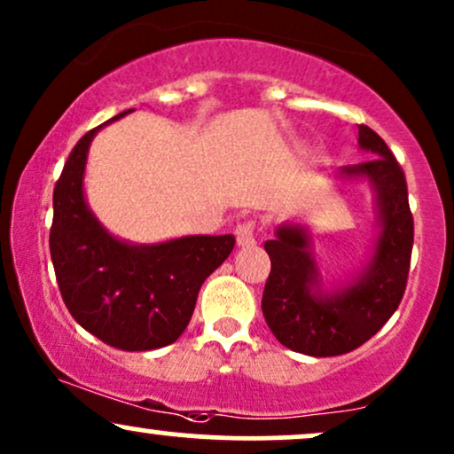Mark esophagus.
<instances>
[{
	"mask_svg": "<svg viewBox=\"0 0 454 454\" xmlns=\"http://www.w3.org/2000/svg\"><path fill=\"white\" fill-rule=\"evenodd\" d=\"M237 243L241 247H249V245H256V222L254 220H245L241 223H237Z\"/></svg>",
	"mask_w": 454,
	"mask_h": 454,
	"instance_id": "34e87169",
	"label": "esophagus"
}]
</instances>
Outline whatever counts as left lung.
Listing matches in <instances>:
<instances>
[{
	"instance_id": "left-lung-1",
	"label": "left lung",
	"mask_w": 454,
	"mask_h": 454,
	"mask_svg": "<svg viewBox=\"0 0 454 454\" xmlns=\"http://www.w3.org/2000/svg\"><path fill=\"white\" fill-rule=\"evenodd\" d=\"M358 145L378 155L341 168V176L367 179L376 192L380 237L363 273L346 288L328 293L303 226L284 223L278 237L264 243L270 258L264 320L279 343L307 356H337L372 340L395 314L408 284L414 217L405 175L372 128L358 126Z\"/></svg>"
}]
</instances>
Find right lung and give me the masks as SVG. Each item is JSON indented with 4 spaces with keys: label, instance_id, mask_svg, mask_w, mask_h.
<instances>
[{
    "label": "right lung",
    "instance_id": "obj_1",
    "mask_svg": "<svg viewBox=\"0 0 454 454\" xmlns=\"http://www.w3.org/2000/svg\"><path fill=\"white\" fill-rule=\"evenodd\" d=\"M106 123L78 140L55 184L51 260L67 311L85 331L119 350H155L185 331L202 281L231 256L234 237L132 245L108 234L82 192L87 151Z\"/></svg>",
    "mask_w": 454,
    "mask_h": 454
}]
</instances>
